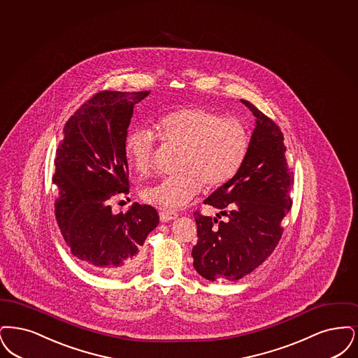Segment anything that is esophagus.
Wrapping results in <instances>:
<instances>
[{
    "instance_id": "esophagus-1",
    "label": "esophagus",
    "mask_w": 358,
    "mask_h": 358,
    "mask_svg": "<svg viewBox=\"0 0 358 358\" xmlns=\"http://www.w3.org/2000/svg\"><path fill=\"white\" fill-rule=\"evenodd\" d=\"M159 215H160L162 222H170L172 219L178 218V214L173 213V211H170V210H162Z\"/></svg>"
}]
</instances>
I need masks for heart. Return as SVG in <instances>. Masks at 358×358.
I'll return each instance as SVG.
<instances>
[{
    "mask_svg": "<svg viewBox=\"0 0 358 358\" xmlns=\"http://www.w3.org/2000/svg\"><path fill=\"white\" fill-rule=\"evenodd\" d=\"M160 138L167 145L180 148L178 170L144 188L143 199L163 210H176L189 202L203 186L218 188L241 170L250 136L245 124L233 117L203 107H183L157 122ZM157 139L151 131L136 129L124 143L131 169L140 176L154 169Z\"/></svg>",
    "mask_w": 358,
    "mask_h": 358,
    "instance_id": "b5f03b06",
    "label": "heart"
}]
</instances>
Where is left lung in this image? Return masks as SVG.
<instances>
[{"label": "left lung", "instance_id": "8db88e82", "mask_svg": "<svg viewBox=\"0 0 358 358\" xmlns=\"http://www.w3.org/2000/svg\"><path fill=\"white\" fill-rule=\"evenodd\" d=\"M242 103L255 116L246 159L233 179L204 201L219 210L217 217L194 213V267L208 280H241L264 264L280 242V222L293 204L294 175L280 127L250 101Z\"/></svg>", "mask_w": 358, "mask_h": 358}]
</instances>
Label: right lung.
<instances>
[{
    "instance_id": "right-lung-1",
    "label": "right lung",
    "mask_w": 358,
    "mask_h": 358,
    "mask_svg": "<svg viewBox=\"0 0 358 358\" xmlns=\"http://www.w3.org/2000/svg\"><path fill=\"white\" fill-rule=\"evenodd\" d=\"M150 94L101 91L64 125L53 183L55 214L72 255L96 271L119 278L139 266L143 245L159 215L134 203L113 214L110 203L129 192L124 143L134 106Z\"/></svg>"
}]
</instances>
